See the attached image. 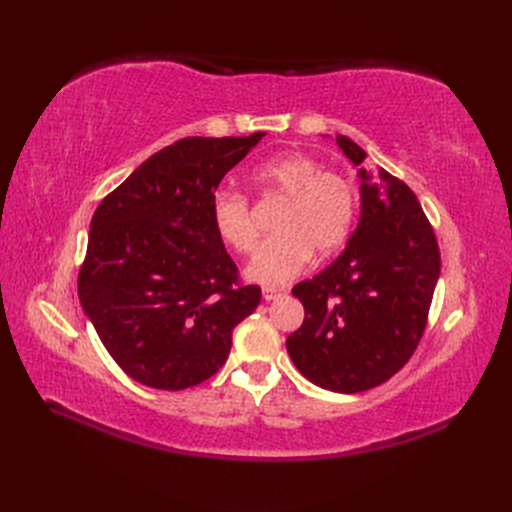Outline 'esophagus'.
<instances>
[{
  "instance_id": "esophagus-1",
  "label": "esophagus",
  "mask_w": 512,
  "mask_h": 512,
  "mask_svg": "<svg viewBox=\"0 0 512 512\" xmlns=\"http://www.w3.org/2000/svg\"><path fill=\"white\" fill-rule=\"evenodd\" d=\"M282 292H284V288H277V286H265V288H262V299H265V301H273L275 297H280Z\"/></svg>"
}]
</instances>
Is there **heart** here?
<instances>
[{
  "instance_id": "b5f03b06",
  "label": "heart",
  "mask_w": 512,
  "mask_h": 512,
  "mask_svg": "<svg viewBox=\"0 0 512 512\" xmlns=\"http://www.w3.org/2000/svg\"><path fill=\"white\" fill-rule=\"evenodd\" d=\"M262 198L282 200L273 230L247 267L252 280L277 286L292 280L305 267L312 252L329 256L342 247L352 230L356 196L348 177L322 166L307 153L286 151L273 156L250 173ZM211 222L222 243L237 254H252L258 228L247 196L220 190L211 198Z\"/></svg>"
}]
</instances>
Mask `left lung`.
Segmentation results:
<instances>
[{
    "label": "left lung",
    "mask_w": 512,
    "mask_h": 512,
    "mask_svg": "<svg viewBox=\"0 0 512 512\" xmlns=\"http://www.w3.org/2000/svg\"><path fill=\"white\" fill-rule=\"evenodd\" d=\"M346 158L367 153L337 134ZM361 218L335 262L292 294L305 307L286 348L301 374L322 389L361 393L395 376L425 333L440 275V250L416 194L380 170L359 168Z\"/></svg>",
    "instance_id": "1"
}]
</instances>
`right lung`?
Instances as JSON below:
<instances>
[{"label": "right lung", "instance_id": "right-lung-1", "mask_svg": "<svg viewBox=\"0 0 512 512\" xmlns=\"http://www.w3.org/2000/svg\"><path fill=\"white\" fill-rule=\"evenodd\" d=\"M265 132L188 136L153 153L91 218L79 299L130 378L183 391L218 371L260 303L211 222V198Z\"/></svg>", "mask_w": 512, "mask_h": 512}]
</instances>
